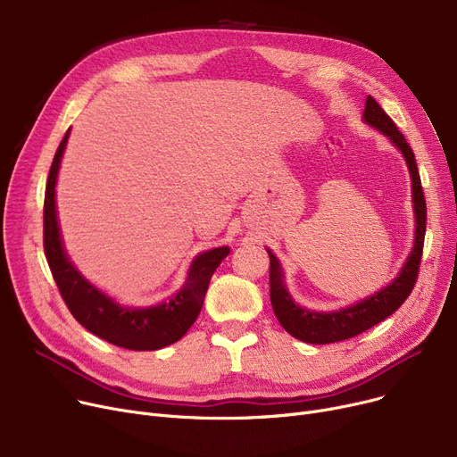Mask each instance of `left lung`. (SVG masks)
I'll return each mask as SVG.
<instances>
[{
    "mask_svg": "<svg viewBox=\"0 0 457 457\" xmlns=\"http://www.w3.org/2000/svg\"><path fill=\"white\" fill-rule=\"evenodd\" d=\"M363 120L369 126L376 128L378 131H381L383 135L391 138V142L402 152L407 162V168H410L411 185H413L415 222H417L413 250L410 257H407L400 274L395 278L391 285L383 287L381 291L369 296L367 300H361L359 303L350 305L346 309L331 311V313H319V311H309L296 305L283 283V272L279 267V261L270 250H267L270 257L272 309L283 329L303 343H311V345L339 343L367 331L369 328L379 324L381 320H386L395 313V311L405 302V298L411 295L419 278V267H420L424 235H426V200H424L415 154L410 144H407L405 137L398 131L391 116L379 107V104L372 98V96H367Z\"/></svg>",
    "mask_w": 457,
    "mask_h": 457,
    "instance_id": "8db88e82",
    "label": "left lung"
}]
</instances>
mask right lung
<instances>
[{"instance_id": "right-lung-1", "label": "right lung", "mask_w": 457, "mask_h": 457, "mask_svg": "<svg viewBox=\"0 0 457 457\" xmlns=\"http://www.w3.org/2000/svg\"><path fill=\"white\" fill-rule=\"evenodd\" d=\"M70 129L55 152L44 196V252L59 293L74 319L100 339L128 350H159L179 341L198 319L212 272L228 257L220 246L192 261L183 289L154 307H122L88 283L68 261L55 211V183Z\"/></svg>"}]
</instances>
